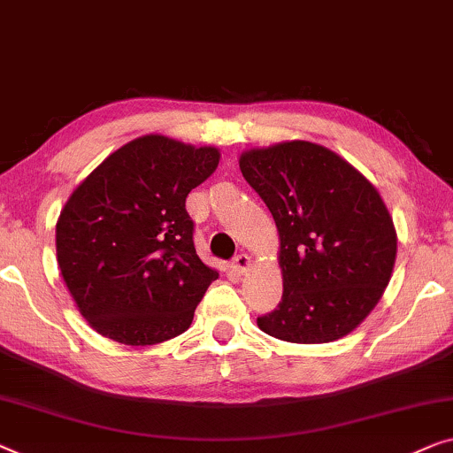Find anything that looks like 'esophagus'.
Masks as SVG:
<instances>
[{"instance_id":"obj_1","label":"esophagus","mask_w":453,"mask_h":453,"mask_svg":"<svg viewBox=\"0 0 453 453\" xmlns=\"http://www.w3.org/2000/svg\"><path fill=\"white\" fill-rule=\"evenodd\" d=\"M233 270L237 272V273H247L249 272V267H251V257H249V255H245V253H241V255H237V257L233 259Z\"/></svg>"}]
</instances>
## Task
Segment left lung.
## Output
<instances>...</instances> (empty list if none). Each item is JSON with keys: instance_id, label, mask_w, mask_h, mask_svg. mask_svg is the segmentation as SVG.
Segmentation results:
<instances>
[{"instance_id": "left-lung-1", "label": "left lung", "mask_w": 453, "mask_h": 453, "mask_svg": "<svg viewBox=\"0 0 453 453\" xmlns=\"http://www.w3.org/2000/svg\"><path fill=\"white\" fill-rule=\"evenodd\" d=\"M239 167L280 234L284 292L257 326L304 345L349 335L380 303L396 261V228L376 186L311 141L247 149Z\"/></svg>"}]
</instances>
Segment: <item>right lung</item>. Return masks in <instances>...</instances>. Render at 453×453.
I'll use <instances>...</instances> for the list:
<instances>
[{"label":"right lung","mask_w":453,"mask_h":453,"mask_svg":"<svg viewBox=\"0 0 453 453\" xmlns=\"http://www.w3.org/2000/svg\"><path fill=\"white\" fill-rule=\"evenodd\" d=\"M219 161L216 147L145 134L73 189L57 220V261L91 329L155 345L192 325L219 272L196 253L186 198Z\"/></svg>","instance_id":"obj_1"}]
</instances>
